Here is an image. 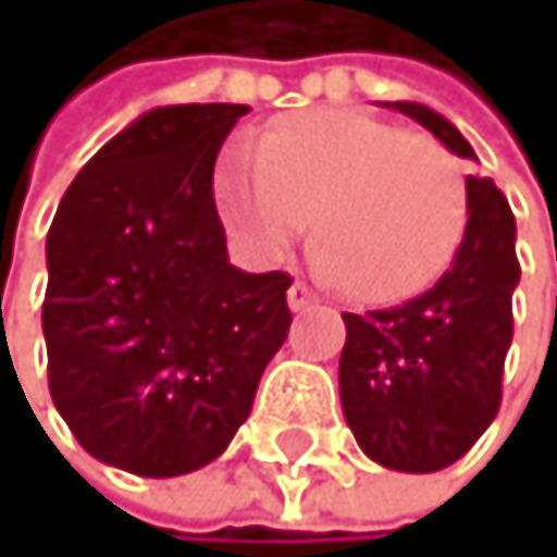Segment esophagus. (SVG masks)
<instances>
[{"mask_svg": "<svg viewBox=\"0 0 557 557\" xmlns=\"http://www.w3.org/2000/svg\"><path fill=\"white\" fill-rule=\"evenodd\" d=\"M285 299H289V310H293V313H302V310L317 307V293L310 289L307 282H293V285H289V296H285Z\"/></svg>", "mask_w": 557, "mask_h": 557, "instance_id": "34e87169", "label": "esophagus"}]
</instances>
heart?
I'll return each mask as SVG.
<instances>
[{"instance_id": "obj_1", "label": "heart", "mask_w": 557, "mask_h": 557, "mask_svg": "<svg viewBox=\"0 0 557 557\" xmlns=\"http://www.w3.org/2000/svg\"><path fill=\"white\" fill-rule=\"evenodd\" d=\"M219 209L247 250L275 258L307 230L313 258L362 302L436 282L468 230V177L443 143L359 111H307L219 166Z\"/></svg>"}]
</instances>
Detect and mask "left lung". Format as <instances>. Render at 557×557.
Returning <instances> with one entry per match:
<instances>
[{"mask_svg":"<svg viewBox=\"0 0 557 557\" xmlns=\"http://www.w3.org/2000/svg\"><path fill=\"white\" fill-rule=\"evenodd\" d=\"M463 160L471 143L425 103L394 100ZM520 285L517 219L488 177H468V230L443 278L391 310L342 313V411L380 468L432 474L449 468L492 425L512 342Z\"/></svg>","mask_w":557,"mask_h":557,"instance_id":"obj_1","label":"left lung"}]
</instances>
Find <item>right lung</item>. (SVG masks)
<instances>
[{"label":"right lung","mask_w":557,"mask_h":557,"mask_svg":"<svg viewBox=\"0 0 557 557\" xmlns=\"http://www.w3.org/2000/svg\"><path fill=\"white\" fill-rule=\"evenodd\" d=\"M247 103L138 114L48 230L51 400L89 457L143 478L212 463L247 422L293 313L282 272L226 255L212 170Z\"/></svg>","instance_id":"1"}]
</instances>
